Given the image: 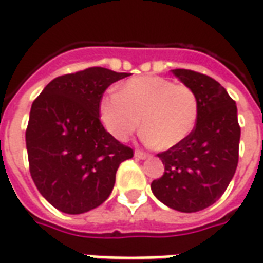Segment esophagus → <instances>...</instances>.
<instances>
[{
	"instance_id": "34e87169",
	"label": "esophagus",
	"mask_w": 263,
	"mask_h": 263,
	"mask_svg": "<svg viewBox=\"0 0 263 263\" xmlns=\"http://www.w3.org/2000/svg\"><path fill=\"white\" fill-rule=\"evenodd\" d=\"M135 157L136 158H140V160H144V158L150 157V154H148V153L141 152V150H136V152H135Z\"/></svg>"
}]
</instances>
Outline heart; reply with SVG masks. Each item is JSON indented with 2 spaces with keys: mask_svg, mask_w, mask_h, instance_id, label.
I'll return each mask as SVG.
<instances>
[{
  "mask_svg": "<svg viewBox=\"0 0 263 263\" xmlns=\"http://www.w3.org/2000/svg\"><path fill=\"white\" fill-rule=\"evenodd\" d=\"M99 113L106 130L117 140H127L143 124L146 143L171 148L194 130L198 99L185 85L160 76H139L124 82L119 93L105 95Z\"/></svg>",
  "mask_w": 263,
  "mask_h": 263,
  "instance_id": "b5f03b06",
  "label": "heart"
}]
</instances>
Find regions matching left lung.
Returning a JSON list of instances; mask_svg holds the SVG:
<instances>
[{"label": "left lung", "instance_id": "obj_1", "mask_svg": "<svg viewBox=\"0 0 263 263\" xmlns=\"http://www.w3.org/2000/svg\"><path fill=\"white\" fill-rule=\"evenodd\" d=\"M173 73L197 95L198 119L185 140L157 154L164 174L152 191L176 211L197 212L224 194L235 174L241 127L234 99L215 79L190 69Z\"/></svg>", "mask_w": 263, "mask_h": 263}]
</instances>
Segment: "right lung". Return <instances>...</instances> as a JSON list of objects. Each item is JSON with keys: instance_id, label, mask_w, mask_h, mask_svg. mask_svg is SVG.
<instances>
[{"instance_id": "add662e5", "label": "right lung", "mask_w": 263, "mask_h": 263, "mask_svg": "<svg viewBox=\"0 0 263 263\" xmlns=\"http://www.w3.org/2000/svg\"><path fill=\"white\" fill-rule=\"evenodd\" d=\"M126 76L93 66L58 76L33 100L25 132L29 173L59 211L83 214L103 204L120 163L133 157L99 119L105 90Z\"/></svg>"}]
</instances>
